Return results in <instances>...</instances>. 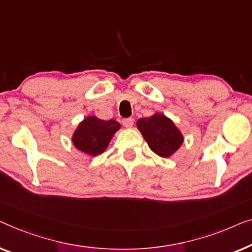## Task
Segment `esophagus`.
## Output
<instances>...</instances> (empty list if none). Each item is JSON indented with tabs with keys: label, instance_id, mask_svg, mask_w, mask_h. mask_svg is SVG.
I'll return each mask as SVG.
<instances>
[{
	"label": "esophagus",
	"instance_id": "34e87169",
	"mask_svg": "<svg viewBox=\"0 0 252 252\" xmlns=\"http://www.w3.org/2000/svg\"><path fill=\"white\" fill-rule=\"evenodd\" d=\"M122 123L123 126H126V127H131L133 126V119L132 118H126L122 120Z\"/></svg>",
	"mask_w": 252,
	"mask_h": 252
}]
</instances>
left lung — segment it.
I'll use <instances>...</instances> for the list:
<instances>
[{
    "label": "left lung",
    "mask_w": 252,
    "mask_h": 252,
    "mask_svg": "<svg viewBox=\"0 0 252 252\" xmlns=\"http://www.w3.org/2000/svg\"><path fill=\"white\" fill-rule=\"evenodd\" d=\"M137 126L151 150L162 158H169L183 144V134L171 120L162 114L139 119Z\"/></svg>",
    "instance_id": "left-lung-1"
}]
</instances>
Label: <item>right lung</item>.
<instances>
[{
	"label": "right lung",
	"mask_w": 252,
	"mask_h": 252,
	"mask_svg": "<svg viewBox=\"0 0 252 252\" xmlns=\"http://www.w3.org/2000/svg\"><path fill=\"white\" fill-rule=\"evenodd\" d=\"M120 126V123L115 120L104 121L95 116H89L80 123L73 136V143L77 150L94 157L107 148Z\"/></svg>",
	"instance_id": "obj_1"
}]
</instances>
